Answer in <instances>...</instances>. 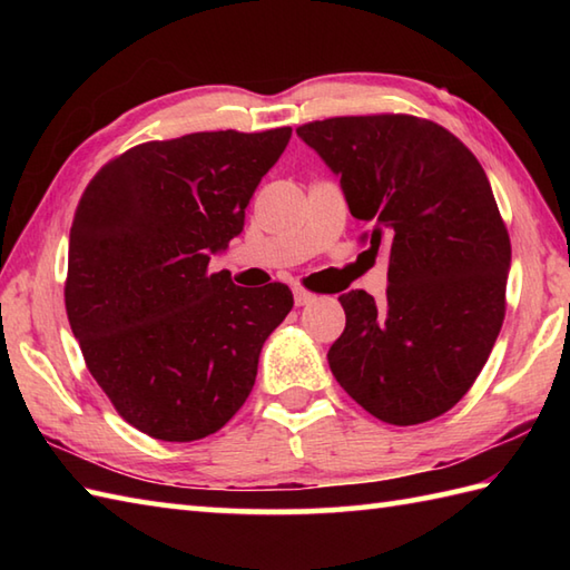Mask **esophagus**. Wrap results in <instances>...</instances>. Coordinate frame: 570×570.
Here are the masks:
<instances>
[{
    "instance_id": "obj_1",
    "label": "esophagus",
    "mask_w": 570,
    "mask_h": 570,
    "mask_svg": "<svg viewBox=\"0 0 570 570\" xmlns=\"http://www.w3.org/2000/svg\"><path fill=\"white\" fill-rule=\"evenodd\" d=\"M313 298H316V296H313L311 292H306V288H301V286H296V288H294V301H296V306H308Z\"/></svg>"
}]
</instances>
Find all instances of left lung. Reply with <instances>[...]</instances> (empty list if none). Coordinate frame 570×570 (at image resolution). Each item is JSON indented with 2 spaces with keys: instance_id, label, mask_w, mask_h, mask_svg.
I'll return each mask as SVG.
<instances>
[{
  "instance_id": "8db88e82",
  "label": "left lung",
  "mask_w": 570,
  "mask_h": 570,
  "mask_svg": "<svg viewBox=\"0 0 570 570\" xmlns=\"http://www.w3.org/2000/svg\"><path fill=\"white\" fill-rule=\"evenodd\" d=\"M341 176L347 208L390 252L386 298L341 296L328 365L355 402L394 426L453 409L504 321L512 245L490 180L463 141L411 115L331 117L296 129Z\"/></svg>"
}]
</instances>
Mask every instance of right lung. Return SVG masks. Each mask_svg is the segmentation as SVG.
Segmentation results:
<instances>
[{"label":"right lung","instance_id":"add662e5","mask_svg":"<svg viewBox=\"0 0 570 570\" xmlns=\"http://www.w3.org/2000/svg\"><path fill=\"white\" fill-rule=\"evenodd\" d=\"M288 139L292 127L147 141L82 193L68 245L70 331L117 414L151 439L220 431L294 306L286 284L242 288L208 272Z\"/></svg>","mask_w":570,"mask_h":570}]
</instances>
